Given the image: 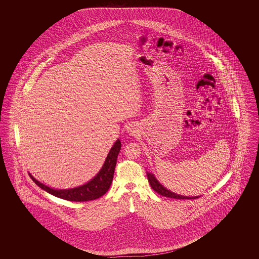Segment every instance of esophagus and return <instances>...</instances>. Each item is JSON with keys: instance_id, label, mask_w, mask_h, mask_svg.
<instances>
[{"instance_id": "obj_1", "label": "esophagus", "mask_w": 259, "mask_h": 259, "mask_svg": "<svg viewBox=\"0 0 259 259\" xmlns=\"http://www.w3.org/2000/svg\"><path fill=\"white\" fill-rule=\"evenodd\" d=\"M126 130H127V133H128L129 135L132 136V137H136V136L139 134V127H138V125L135 123L129 124V125L127 126Z\"/></svg>"}]
</instances>
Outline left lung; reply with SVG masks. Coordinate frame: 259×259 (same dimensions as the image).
<instances>
[{
  "label": "left lung",
  "instance_id": "left-lung-1",
  "mask_svg": "<svg viewBox=\"0 0 259 259\" xmlns=\"http://www.w3.org/2000/svg\"><path fill=\"white\" fill-rule=\"evenodd\" d=\"M147 176H148V182L149 185L151 186V188L156 191L158 194H160L162 196L165 197L174 198V199H196V198L200 197V196H194V197H188V196H183L177 193H174L171 190L167 189L166 187H164L163 185H161L160 183L157 181V179L154 177L153 174L151 172H147Z\"/></svg>",
  "mask_w": 259,
  "mask_h": 259
}]
</instances>
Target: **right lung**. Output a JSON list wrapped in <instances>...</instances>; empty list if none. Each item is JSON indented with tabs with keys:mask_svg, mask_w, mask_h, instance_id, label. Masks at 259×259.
<instances>
[{
	"mask_svg": "<svg viewBox=\"0 0 259 259\" xmlns=\"http://www.w3.org/2000/svg\"><path fill=\"white\" fill-rule=\"evenodd\" d=\"M120 148L121 143L120 140L117 139V141L110 149V152L105 160V163L98 174L85 185H80L77 187L69 189L51 188L50 186L38 182L30 172L29 175L37 186H39L41 189L49 192L53 196L74 202H85L90 200H95L103 196L111 186L114 174V168L116 165V159L120 151Z\"/></svg>",
	"mask_w": 259,
	"mask_h": 259,
	"instance_id": "obj_1",
	"label": "right lung"
}]
</instances>
